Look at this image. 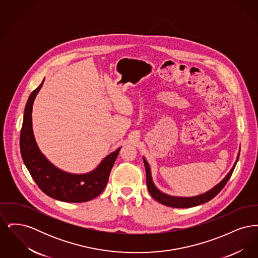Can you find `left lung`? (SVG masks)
I'll return each instance as SVG.
<instances>
[{
    "instance_id": "left-lung-1",
    "label": "left lung",
    "mask_w": 258,
    "mask_h": 258,
    "mask_svg": "<svg viewBox=\"0 0 258 258\" xmlns=\"http://www.w3.org/2000/svg\"><path fill=\"white\" fill-rule=\"evenodd\" d=\"M239 156H240V151L238 153V157L236 159V161L234 162L232 168L230 169V171L227 173V175L221 180L219 184H216L210 190L202 194V195L190 197H173V196H169V195H166V194L160 191V189L155 185L154 182H153L152 174H151V168L149 166L147 160H146L145 158H143L145 169H146V181H147L148 190H149L150 195L152 196V197L156 201L160 202V204L168 206V207H173V208H190V207H195V206H197V205H201L203 203L208 202L211 199H213L224 187V185L228 182V180L230 179V177H231V175L233 173L234 168H235V166L237 164V161L239 160Z\"/></svg>"
}]
</instances>
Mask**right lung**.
<instances>
[{"mask_svg":"<svg viewBox=\"0 0 258 258\" xmlns=\"http://www.w3.org/2000/svg\"><path fill=\"white\" fill-rule=\"evenodd\" d=\"M43 82L44 79L32 92L25 106L20 134V151L25 165L38 187L48 197L71 203L92 200L99 196L106 186L121 147L106 156L96 169L85 174L69 173L52 164L37 146L32 123L33 104Z\"/></svg>","mask_w":258,"mask_h":258,"instance_id":"1","label":"right lung"}]
</instances>
